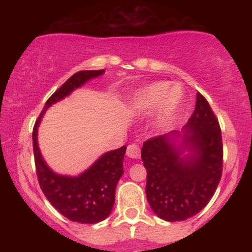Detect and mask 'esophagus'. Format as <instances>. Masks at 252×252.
<instances>
[{
  "mask_svg": "<svg viewBox=\"0 0 252 252\" xmlns=\"http://www.w3.org/2000/svg\"><path fill=\"white\" fill-rule=\"evenodd\" d=\"M140 153H141L140 147H138L136 143H130L128 146V148H126V155L131 158H140Z\"/></svg>",
  "mask_w": 252,
  "mask_h": 252,
  "instance_id": "obj_1",
  "label": "esophagus"
}]
</instances>
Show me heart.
Wrapping results in <instances>:
<instances>
[{
    "label": "heart",
    "mask_w": 252,
    "mask_h": 252,
    "mask_svg": "<svg viewBox=\"0 0 252 252\" xmlns=\"http://www.w3.org/2000/svg\"><path fill=\"white\" fill-rule=\"evenodd\" d=\"M178 103L179 92L175 89L169 90L168 83L161 82L147 86L135 98L130 108L136 114H147L161 104L156 121L162 126V124L168 122L169 118L174 114Z\"/></svg>",
    "instance_id": "heart-1"
}]
</instances>
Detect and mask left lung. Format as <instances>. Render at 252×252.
Returning a JSON list of instances; mask_svg holds the SVG:
<instances>
[{"label":"left lung","instance_id":"1","mask_svg":"<svg viewBox=\"0 0 252 252\" xmlns=\"http://www.w3.org/2000/svg\"><path fill=\"white\" fill-rule=\"evenodd\" d=\"M186 128L182 138L193 150L187 160L180 158V152L170 142L172 134L149 138L141 150L147 169V199L156 216L167 221L186 220L200 212L221 178L220 126L200 92Z\"/></svg>","mask_w":252,"mask_h":252}]
</instances>
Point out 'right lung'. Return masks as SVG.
I'll return each instance as SVG.
<instances>
[{"instance_id": "add662e5", "label": "right lung", "mask_w": 252, "mask_h": 252, "mask_svg": "<svg viewBox=\"0 0 252 252\" xmlns=\"http://www.w3.org/2000/svg\"><path fill=\"white\" fill-rule=\"evenodd\" d=\"M104 70L79 71L74 73L48 98L33 128V150L40 187L52 206L63 217L82 224H96L108 218L115 204V190L123 174L126 147L104 154L91 168L77 178L53 173L43 161L37 147V126L46 109L70 94L86 80L98 77Z\"/></svg>"}]
</instances>
